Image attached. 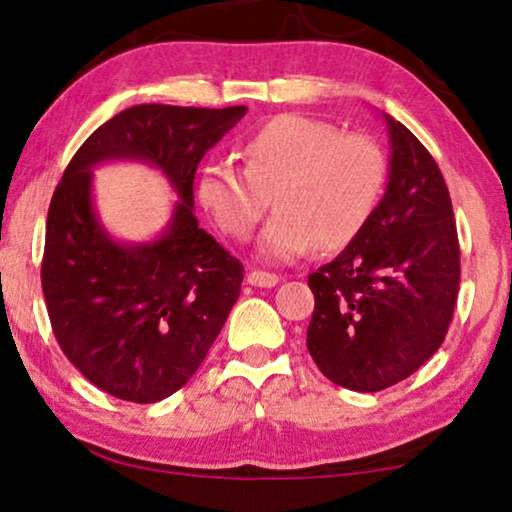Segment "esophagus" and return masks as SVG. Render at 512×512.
I'll list each match as a JSON object with an SVG mask.
<instances>
[{
	"label": "esophagus",
	"mask_w": 512,
	"mask_h": 512,
	"mask_svg": "<svg viewBox=\"0 0 512 512\" xmlns=\"http://www.w3.org/2000/svg\"><path fill=\"white\" fill-rule=\"evenodd\" d=\"M247 282L251 286H261V289H272V286L279 284V277L275 272H265V270H251L247 275Z\"/></svg>",
	"instance_id": "esophagus-1"
}]
</instances>
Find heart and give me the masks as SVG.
Masks as SVG:
<instances>
[{"label":"heart","mask_w":512,"mask_h":512,"mask_svg":"<svg viewBox=\"0 0 512 512\" xmlns=\"http://www.w3.org/2000/svg\"><path fill=\"white\" fill-rule=\"evenodd\" d=\"M240 167L209 156L195 177V195L228 235L244 240L263 219L272 193L277 214L258 251L293 261L314 244L340 249L366 228L387 184V158L366 135H340L335 125L303 114H279L251 132Z\"/></svg>","instance_id":"obj_1"}]
</instances>
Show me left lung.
Returning a JSON list of instances; mask_svg holds the SVG:
<instances>
[{
  "instance_id": "obj_1",
  "label": "left lung",
  "mask_w": 512,
  "mask_h": 512,
  "mask_svg": "<svg viewBox=\"0 0 512 512\" xmlns=\"http://www.w3.org/2000/svg\"><path fill=\"white\" fill-rule=\"evenodd\" d=\"M389 184L366 228L307 277V349L328 380L382 391L443 345L459 293V240L436 160L389 114Z\"/></svg>"
}]
</instances>
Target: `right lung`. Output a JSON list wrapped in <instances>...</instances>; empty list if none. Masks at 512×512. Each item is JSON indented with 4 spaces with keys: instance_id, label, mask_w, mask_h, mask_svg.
<instances>
[{
    "instance_id": "add662e5",
    "label": "right lung",
    "mask_w": 512,
    "mask_h": 512,
    "mask_svg": "<svg viewBox=\"0 0 512 512\" xmlns=\"http://www.w3.org/2000/svg\"><path fill=\"white\" fill-rule=\"evenodd\" d=\"M247 107L139 104L100 125L69 160L46 221L41 286L58 345L81 375L130 403H156L191 380L226 324L244 277L193 214L200 160ZM107 159L158 166L180 198L151 243H116L92 205Z\"/></svg>"
}]
</instances>
